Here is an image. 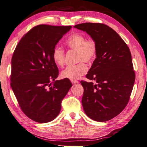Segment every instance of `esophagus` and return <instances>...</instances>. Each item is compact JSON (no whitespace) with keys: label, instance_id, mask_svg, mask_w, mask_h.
I'll use <instances>...</instances> for the list:
<instances>
[{"label":"esophagus","instance_id":"34e87169","mask_svg":"<svg viewBox=\"0 0 147 147\" xmlns=\"http://www.w3.org/2000/svg\"><path fill=\"white\" fill-rule=\"evenodd\" d=\"M71 82H72V83H73V84H77V83H78L79 81H75V80H71Z\"/></svg>","mask_w":147,"mask_h":147}]
</instances>
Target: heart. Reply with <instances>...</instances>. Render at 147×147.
I'll list each match as a JSON object with an SVG mask.
<instances>
[{
    "label": "heart",
    "instance_id": "obj_1",
    "mask_svg": "<svg viewBox=\"0 0 147 147\" xmlns=\"http://www.w3.org/2000/svg\"><path fill=\"white\" fill-rule=\"evenodd\" d=\"M66 45L70 50L76 51V61L81 62L66 67L61 71V76L64 79L76 80L87 73L88 66L84 61L91 64L96 59L97 45L94 40L87 39L86 36L79 33L71 35L66 40ZM52 58L56 66H63L65 59V51L60 47H55L53 50Z\"/></svg>",
    "mask_w": 147,
    "mask_h": 147
}]
</instances>
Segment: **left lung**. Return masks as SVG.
<instances>
[{
    "instance_id": "obj_1",
    "label": "left lung",
    "mask_w": 147,
    "mask_h": 147,
    "mask_svg": "<svg viewBox=\"0 0 147 147\" xmlns=\"http://www.w3.org/2000/svg\"><path fill=\"white\" fill-rule=\"evenodd\" d=\"M96 41L97 55L86 78L96 82L81 81L84 88L82 104L89 118L106 122L121 112L127 105L135 80L131 53L117 33L100 23L75 25Z\"/></svg>"
}]
</instances>
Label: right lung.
<instances>
[{
    "instance_id": "right-lung-1",
    "label": "right lung",
    "mask_w": 147,
    "mask_h": 147,
    "mask_svg": "<svg viewBox=\"0 0 147 147\" xmlns=\"http://www.w3.org/2000/svg\"><path fill=\"white\" fill-rule=\"evenodd\" d=\"M71 27L35 26L13 52L10 86L22 111L36 122H50L58 116L62 100L72 86L68 79L55 81L59 72L52 58L56 45Z\"/></svg>"
}]
</instances>
